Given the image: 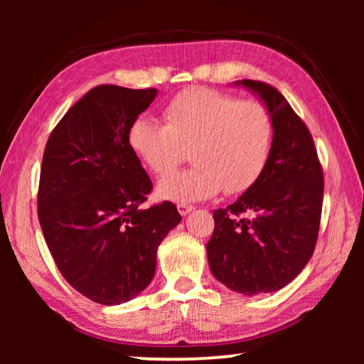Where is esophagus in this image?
I'll return each instance as SVG.
<instances>
[{"mask_svg":"<svg viewBox=\"0 0 364 364\" xmlns=\"http://www.w3.org/2000/svg\"><path fill=\"white\" fill-rule=\"evenodd\" d=\"M194 205H191V204H184V202H181V204H178V212H180L183 217L184 215H188V213H191V212H194Z\"/></svg>","mask_w":364,"mask_h":364,"instance_id":"esophagus-1","label":"esophagus"}]
</instances>
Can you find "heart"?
I'll return each mask as SVG.
<instances>
[{"label": "heart", "mask_w": 364, "mask_h": 364, "mask_svg": "<svg viewBox=\"0 0 364 364\" xmlns=\"http://www.w3.org/2000/svg\"><path fill=\"white\" fill-rule=\"evenodd\" d=\"M162 117L164 123L138 117L128 128V146L154 175L175 170L191 147L194 164L159 183L162 199L204 200L221 189L241 194L262 176L273 141V120L262 102L189 88L171 97Z\"/></svg>", "instance_id": "heart-1"}]
</instances>
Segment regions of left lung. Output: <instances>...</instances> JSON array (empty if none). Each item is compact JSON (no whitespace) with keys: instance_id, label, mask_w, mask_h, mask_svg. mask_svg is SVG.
Masks as SVG:
<instances>
[{"instance_id":"8db88e82","label":"left lung","mask_w":364,"mask_h":364,"mask_svg":"<svg viewBox=\"0 0 364 364\" xmlns=\"http://www.w3.org/2000/svg\"><path fill=\"white\" fill-rule=\"evenodd\" d=\"M241 85L260 95L273 120L262 176L226 208L213 210L207 258L215 278L245 295L287 286L305 268L321 225L324 175L313 136L274 86Z\"/></svg>"}]
</instances>
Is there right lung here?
<instances>
[{
    "label": "right lung",
    "instance_id": "obj_1",
    "mask_svg": "<svg viewBox=\"0 0 364 364\" xmlns=\"http://www.w3.org/2000/svg\"><path fill=\"white\" fill-rule=\"evenodd\" d=\"M156 95L95 86L54 127L43 154V236L64 279L101 305L144 291L157 247L181 221L173 202L141 207L152 181L128 146V128Z\"/></svg>",
    "mask_w": 364,
    "mask_h": 364
}]
</instances>
